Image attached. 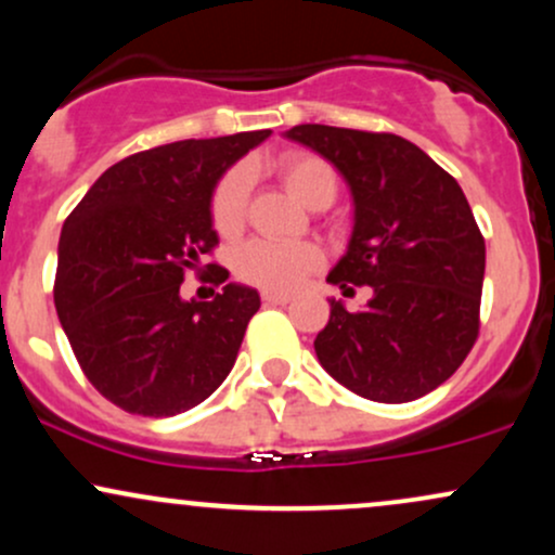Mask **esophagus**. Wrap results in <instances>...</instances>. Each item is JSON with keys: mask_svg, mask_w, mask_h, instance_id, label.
<instances>
[{"mask_svg": "<svg viewBox=\"0 0 555 555\" xmlns=\"http://www.w3.org/2000/svg\"><path fill=\"white\" fill-rule=\"evenodd\" d=\"M263 302L266 305H286V302H292V297L284 295V292H263Z\"/></svg>", "mask_w": 555, "mask_h": 555, "instance_id": "obj_1", "label": "esophagus"}]
</instances>
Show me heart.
<instances>
[{
	"instance_id": "b5f03b06",
	"label": "heart",
	"mask_w": 555,
	"mask_h": 555,
	"mask_svg": "<svg viewBox=\"0 0 555 555\" xmlns=\"http://www.w3.org/2000/svg\"><path fill=\"white\" fill-rule=\"evenodd\" d=\"M279 175L289 193L305 206H331L336 197V169L323 156L295 151L279 162ZM247 188L250 175L245 167H234L221 177L211 197V221L219 234H234L245 221ZM321 250L310 242H276L250 240L234 253V271L242 282L256 284L269 292H289L302 282L308 273L321 266Z\"/></svg>"
}]
</instances>
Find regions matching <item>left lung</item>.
<instances>
[{"mask_svg": "<svg viewBox=\"0 0 555 555\" xmlns=\"http://www.w3.org/2000/svg\"><path fill=\"white\" fill-rule=\"evenodd\" d=\"M286 138L328 158L352 190V237L326 282L373 289L360 313L331 299L318 360L358 397H425L456 373L480 331L486 240L460 182L391 132L297 125Z\"/></svg>", "mask_w": 555, "mask_h": 555, "instance_id": "8db88e82", "label": "left lung"}]
</instances>
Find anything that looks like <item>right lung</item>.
Segmentation results:
<instances>
[{
    "instance_id": "add662e5",
    "label": "right lung",
    "mask_w": 555,
    "mask_h": 555,
    "mask_svg": "<svg viewBox=\"0 0 555 555\" xmlns=\"http://www.w3.org/2000/svg\"><path fill=\"white\" fill-rule=\"evenodd\" d=\"M269 135L177 140L127 156L93 182L62 227L56 315L86 378L130 415L193 410L237 360L258 292L227 284L211 302H184L180 284L219 245L216 182ZM211 279L224 284L229 271L216 266Z\"/></svg>"
}]
</instances>
